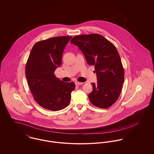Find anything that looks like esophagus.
I'll list each match as a JSON object with an SVG mask.
<instances>
[{"label":"esophagus","instance_id":"34e87169","mask_svg":"<svg viewBox=\"0 0 154 154\" xmlns=\"http://www.w3.org/2000/svg\"><path fill=\"white\" fill-rule=\"evenodd\" d=\"M75 84L76 85H82L83 84V82H75Z\"/></svg>","mask_w":154,"mask_h":154}]
</instances>
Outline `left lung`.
Listing matches in <instances>:
<instances>
[{
  "instance_id": "1",
  "label": "left lung",
  "mask_w": 154,
  "mask_h": 154,
  "mask_svg": "<svg viewBox=\"0 0 154 154\" xmlns=\"http://www.w3.org/2000/svg\"><path fill=\"white\" fill-rule=\"evenodd\" d=\"M70 43L82 51L89 65L94 66L97 84L92 83V91L88 95L92 104L107 109L114 104L120 94L125 73L116 47L97 34L74 37Z\"/></svg>"
}]
</instances>
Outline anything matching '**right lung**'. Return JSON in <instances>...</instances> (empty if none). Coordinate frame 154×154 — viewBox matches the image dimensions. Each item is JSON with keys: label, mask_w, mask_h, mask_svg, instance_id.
<instances>
[{"label": "right lung", "mask_w": 154, "mask_h": 154, "mask_svg": "<svg viewBox=\"0 0 154 154\" xmlns=\"http://www.w3.org/2000/svg\"><path fill=\"white\" fill-rule=\"evenodd\" d=\"M72 37L60 36L34 45L25 66L28 85L35 101L42 107L56 111L69 105L74 82H65L54 72L62 64V54Z\"/></svg>", "instance_id": "1"}]
</instances>
